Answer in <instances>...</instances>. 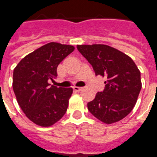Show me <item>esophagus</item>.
<instances>
[{
  "instance_id": "34e87169",
  "label": "esophagus",
  "mask_w": 157,
  "mask_h": 157,
  "mask_svg": "<svg viewBox=\"0 0 157 157\" xmlns=\"http://www.w3.org/2000/svg\"><path fill=\"white\" fill-rule=\"evenodd\" d=\"M82 89V87H74V90L76 91V92H80Z\"/></svg>"
}]
</instances>
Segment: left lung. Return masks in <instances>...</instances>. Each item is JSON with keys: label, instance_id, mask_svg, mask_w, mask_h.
Returning <instances> with one entry per match:
<instances>
[{"label": "left lung", "instance_id": "1", "mask_svg": "<svg viewBox=\"0 0 157 157\" xmlns=\"http://www.w3.org/2000/svg\"><path fill=\"white\" fill-rule=\"evenodd\" d=\"M77 48L92 65L96 75L107 78L104 90L87 103L90 113L108 124L124 119L134 107L142 88L140 71L135 63L107 45H78Z\"/></svg>", "mask_w": 157, "mask_h": 157}]
</instances>
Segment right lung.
I'll return each mask as SVG.
<instances>
[{"mask_svg": "<svg viewBox=\"0 0 157 157\" xmlns=\"http://www.w3.org/2000/svg\"><path fill=\"white\" fill-rule=\"evenodd\" d=\"M75 47L50 42L19 61L13 73V90L19 106L32 122L50 127L66 112L72 87H57L49 80L57 77V66Z\"/></svg>", "mask_w": 157, "mask_h": 157, "instance_id": "obj_1", "label": "right lung"}]
</instances>
